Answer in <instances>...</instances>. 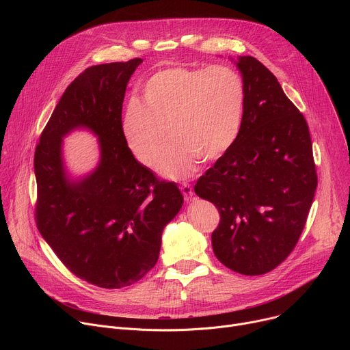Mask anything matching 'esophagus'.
<instances>
[{
	"label": "esophagus",
	"mask_w": 350,
	"mask_h": 350,
	"mask_svg": "<svg viewBox=\"0 0 350 350\" xmlns=\"http://www.w3.org/2000/svg\"><path fill=\"white\" fill-rule=\"evenodd\" d=\"M180 189H181V192H183V195H184L185 201L189 202L191 199H192V196H193V189H192V187L188 185V184H183V185L180 187Z\"/></svg>",
	"instance_id": "esophagus-1"
}]
</instances>
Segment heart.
I'll list each match as a JSON object with an SVG mask.
<instances>
[{
  "label": "heart",
  "mask_w": 350,
  "mask_h": 350,
  "mask_svg": "<svg viewBox=\"0 0 350 350\" xmlns=\"http://www.w3.org/2000/svg\"><path fill=\"white\" fill-rule=\"evenodd\" d=\"M245 83L226 65L209 68H167L149 77L141 100L131 99L120 119V130L133 157L162 176L183 180L199 159L215 161L235 144L245 112ZM168 131L166 132L165 130Z\"/></svg>",
  "instance_id": "b5f03b06"
}]
</instances>
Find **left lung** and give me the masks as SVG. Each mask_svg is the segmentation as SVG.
Wrapping results in <instances>:
<instances>
[{
	"label": "left lung",
	"instance_id": "8db88e82",
	"mask_svg": "<svg viewBox=\"0 0 350 350\" xmlns=\"http://www.w3.org/2000/svg\"><path fill=\"white\" fill-rule=\"evenodd\" d=\"M246 99L241 133L193 191L220 213L212 232L216 258L243 275L280 266L301 237L317 188L305 116L256 58L237 62Z\"/></svg>",
	"mask_w": 350,
	"mask_h": 350
}]
</instances>
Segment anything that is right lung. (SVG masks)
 Returning <instances> with one entry per match:
<instances>
[{
	"label": "right lung",
	"instance_id": "1",
	"mask_svg": "<svg viewBox=\"0 0 350 350\" xmlns=\"http://www.w3.org/2000/svg\"><path fill=\"white\" fill-rule=\"evenodd\" d=\"M142 62L87 68L65 90L34 154L36 224L65 267L83 281L119 289L159 259L162 231L183 206L176 183L159 180L127 148L120 130L127 83ZM77 126L98 135L102 161L80 182L67 180L62 137Z\"/></svg>",
	"mask_w": 350,
	"mask_h": 350
}]
</instances>
